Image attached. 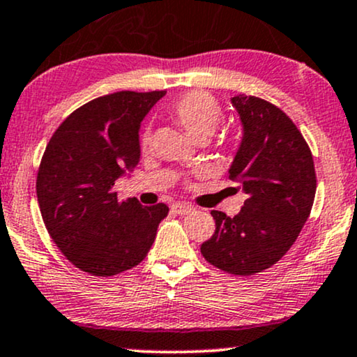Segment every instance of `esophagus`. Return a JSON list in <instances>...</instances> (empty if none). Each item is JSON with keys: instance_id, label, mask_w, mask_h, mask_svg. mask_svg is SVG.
I'll list each match as a JSON object with an SVG mask.
<instances>
[{"instance_id": "1", "label": "esophagus", "mask_w": 357, "mask_h": 357, "mask_svg": "<svg viewBox=\"0 0 357 357\" xmlns=\"http://www.w3.org/2000/svg\"><path fill=\"white\" fill-rule=\"evenodd\" d=\"M173 211L178 214H190L195 211V208H192L191 204H186V203H176V204H173Z\"/></svg>"}]
</instances>
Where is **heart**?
Instances as JSON below:
<instances>
[{"label":"heart","mask_w":357,"mask_h":357,"mask_svg":"<svg viewBox=\"0 0 357 357\" xmlns=\"http://www.w3.org/2000/svg\"><path fill=\"white\" fill-rule=\"evenodd\" d=\"M174 121L195 139L211 137L221 121V106L214 96L206 91H190L179 96L169 108ZM141 146H149V137L143 136Z\"/></svg>","instance_id":"heart-1"}]
</instances>
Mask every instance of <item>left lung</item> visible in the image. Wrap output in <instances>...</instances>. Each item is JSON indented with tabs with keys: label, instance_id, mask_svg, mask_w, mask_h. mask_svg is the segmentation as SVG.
Listing matches in <instances>:
<instances>
[{
	"label": "left lung",
	"instance_id": "left-lung-1",
	"mask_svg": "<svg viewBox=\"0 0 357 357\" xmlns=\"http://www.w3.org/2000/svg\"><path fill=\"white\" fill-rule=\"evenodd\" d=\"M231 102L243 137L227 174L248 197L234 218L211 211L216 231L201 255L222 271L251 276L276 264L298 239L314 203L316 171L303 135L278 106L246 94Z\"/></svg>",
	"mask_w": 357,
	"mask_h": 357
}]
</instances>
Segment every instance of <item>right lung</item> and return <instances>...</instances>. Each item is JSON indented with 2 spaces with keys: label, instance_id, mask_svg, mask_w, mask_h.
I'll return each mask as SVG.
<instances>
[{
  "label": "right lung",
  "instance_id": "add662e5",
  "mask_svg": "<svg viewBox=\"0 0 357 357\" xmlns=\"http://www.w3.org/2000/svg\"><path fill=\"white\" fill-rule=\"evenodd\" d=\"M166 91H118L86 102L51 136L38 169L36 195L51 239L68 261L93 276L135 268L151 249L165 203L121 201L114 183L139 162V128Z\"/></svg>",
  "mask_w": 357,
  "mask_h": 357
}]
</instances>
